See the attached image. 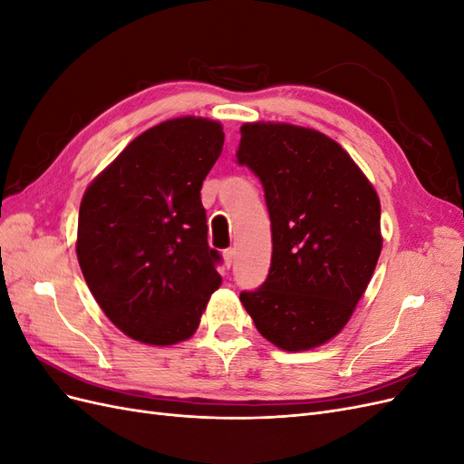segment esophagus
Returning a JSON list of instances; mask_svg holds the SVG:
<instances>
[{
    "label": "esophagus",
    "instance_id": "1",
    "mask_svg": "<svg viewBox=\"0 0 464 464\" xmlns=\"http://www.w3.org/2000/svg\"><path fill=\"white\" fill-rule=\"evenodd\" d=\"M222 257H224V263H227L228 266L234 263V259H236V249L234 247H228V249H224L222 251Z\"/></svg>",
    "mask_w": 464,
    "mask_h": 464
}]
</instances>
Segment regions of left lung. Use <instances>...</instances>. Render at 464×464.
<instances>
[{"instance_id":"8db88e82","label":"left lung","mask_w":464,"mask_h":464,"mask_svg":"<svg viewBox=\"0 0 464 464\" xmlns=\"http://www.w3.org/2000/svg\"><path fill=\"white\" fill-rule=\"evenodd\" d=\"M237 162L261 179L271 217L269 276L240 300L286 353L329 343L353 317L382 254V205L350 154L325 133L283 121L240 128Z\"/></svg>"}]
</instances>
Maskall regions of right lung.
I'll use <instances>...</instances> for the list:
<instances>
[{"instance_id": "add662e5", "label": "right lung", "mask_w": 464, "mask_h": 464, "mask_svg": "<svg viewBox=\"0 0 464 464\" xmlns=\"http://www.w3.org/2000/svg\"><path fill=\"white\" fill-rule=\"evenodd\" d=\"M222 145L217 120H166L135 137L82 195L75 244L82 276L133 341H188L222 283L201 203Z\"/></svg>"}]
</instances>
